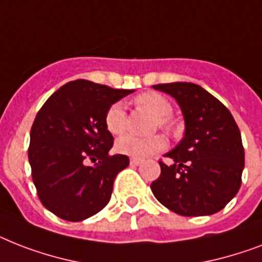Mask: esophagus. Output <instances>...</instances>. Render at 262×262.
<instances>
[{
    "label": "esophagus",
    "mask_w": 262,
    "mask_h": 262,
    "mask_svg": "<svg viewBox=\"0 0 262 262\" xmlns=\"http://www.w3.org/2000/svg\"><path fill=\"white\" fill-rule=\"evenodd\" d=\"M142 161L141 160H138V158H131L129 160V164L133 165V166H138V165H141Z\"/></svg>",
    "instance_id": "obj_1"
}]
</instances>
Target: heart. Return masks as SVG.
<instances>
[{
  "label": "heart",
  "instance_id": "obj_1",
  "mask_svg": "<svg viewBox=\"0 0 262 262\" xmlns=\"http://www.w3.org/2000/svg\"><path fill=\"white\" fill-rule=\"evenodd\" d=\"M137 105L142 106L157 118V124L161 128L170 129L169 116L171 115V104L166 97L156 92H146L135 98ZM105 125L114 135H120L125 129V111L121 102H115L105 114ZM118 151L133 158H146L154 152L165 148V141L160 135L141 138L135 135H124L116 142Z\"/></svg>",
  "mask_w": 262,
  "mask_h": 262
}]
</instances>
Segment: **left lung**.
<instances>
[{
  "instance_id": "8db88e82",
  "label": "left lung",
  "mask_w": 262,
  "mask_h": 262,
  "mask_svg": "<svg viewBox=\"0 0 262 262\" xmlns=\"http://www.w3.org/2000/svg\"><path fill=\"white\" fill-rule=\"evenodd\" d=\"M174 98L183 112L185 134L160 161L161 174L151 183L157 200L183 216H206L223 210L237 194L245 151L230 111L206 89L192 82L152 85Z\"/></svg>"
}]
</instances>
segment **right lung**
<instances>
[{
    "instance_id": "1",
    "label": "right lung",
    "mask_w": 262,
    "mask_h": 262,
    "mask_svg": "<svg viewBox=\"0 0 262 262\" xmlns=\"http://www.w3.org/2000/svg\"><path fill=\"white\" fill-rule=\"evenodd\" d=\"M133 92L77 79L60 86L37 112L28 158L37 196L52 214L81 222L108 204L115 177L129 160L110 156L114 137L105 114ZM89 159L95 164L88 165Z\"/></svg>"
}]
</instances>
